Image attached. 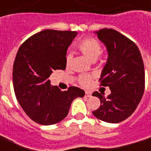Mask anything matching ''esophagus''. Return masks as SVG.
<instances>
[{
    "label": "esophagus",
    "instance_id": "1",
    "mask_svg": "<svg viewBox=\"0 0 151 151\" xmlns=\"http://www.w3.org/2000/svg\"><path fill=\"white\" fill-rule=\"evenodd\" d=\"M91 96V93H89V92H86V94H85V97L86 98H89Z\"/></svg>",
    "mask_w": 151,
    "mask_h": 151
}]
</instances>
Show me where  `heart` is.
<instances>
[{
	"mask_svg": "<svg viewBox=\"0 0 151 151\" xmlns=\"http://www.w3.org/2000/svg\"><path fill=\"white\" fill-rule=\"evenodd\" d=\"M77 48L82 54L90 61H96L102 53V47L96 39L93 38H87L81 40L78 43ZM70 56L68 55L65 58L66 65H69ZM92 81V76L89 75H82L79 77V83L83 87H88Z\"/></svg>",
	"mask_w": 151,
	"mask_h": 151,
	"instance_id": "obj_1",
	"label": "heart"
}]
</instances>
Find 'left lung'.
<instances>
[{"mask_svg":"<svg viewBox=\"0 0 151 151\" xmlns=\"http://www.w3.org/2000/svg\"><path fill=\"white\" fill-rule=\"evenodd\" d=\"M108 50V60L99 79L100 86H109L111 93L94 92L100 107L93 114L101 121L117 123L136 110L145 90V70L140 50L134 42L112 29L95 32Z\"/></svg>","mask_w":151,"mask_h":151,"instance_id":"obj_1","label":"left lung"}]
</instances>
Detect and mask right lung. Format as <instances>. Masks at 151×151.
<instances>
[{
    "label": "right lung",
    "mask_w": 151,
    "mask_h": 151,
    "mask_svg": "<svg viewBox=\"0 0 151 151\" xmlns=\"http://www.w3.org/2000/svg\"><path fill=\"white\" fill-rule=\"evenodd\" d=\"M76 31L46 29L29 38L19 48L13 65V85L19 105L41 125H52L68 114L76 98L85 91L70 86L62 91L48 80L52 71L65 70L66 51Z\"/></svg>",
    "instance_id": "right-lung-1"
}]
</instances>
